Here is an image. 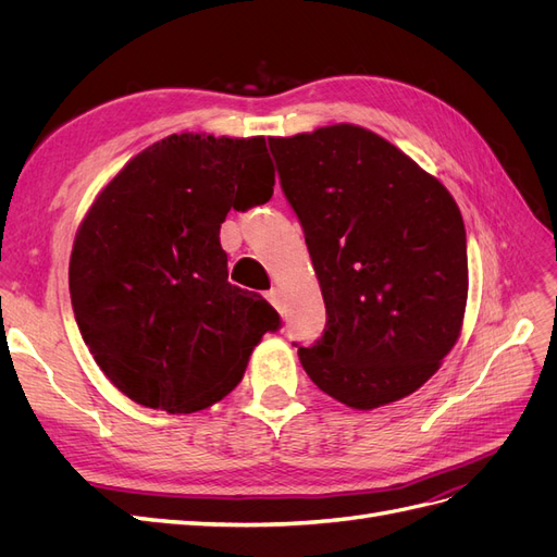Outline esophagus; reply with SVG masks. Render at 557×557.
Here are the masks:
<instances>
[{"label":"esophagus","instance_id":"obj_1","mask_svg":"<svg viewBox=\"0 0 557 557\" xmlns=\"http://www.w3.org/2000/svg\"><path fill=\"white\" fill-rule=\"evenodd\" d=\"M267 299L272 301V305L276 307V309H281V293H278V288H272L267 293Z\"/></svg>","mask_w":557,"mask_h":557}]
</instances>
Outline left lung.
Returning a JSON list of instances; mask_svg holds the SVG:
<instances>
[{"mask_svg":"<svg viewBox=\"0 0 557 557\" xmlns=\"http://www.w3.org/2000/svg\"><path fill=\"white\" fill-rule=\"evenodd\" d=\"M325 299L320 339L297 356L320 391L369 411L416 393L462 330L467 234L453 195L360 125L272 137Z\"/></svg>","mask_w":557,"mask_h":557,"instance_id":"1","label":"left lung"}]
</instances>
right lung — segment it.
<instances>
[{"instance_id":"1","label":"right lung","mask_w":557,"mask_h":557,"mask_svg":"<svg viewBox=\"0 0 557 557\" xmlns=\"http://www.w3.org/2000/svg\"><path fill=\"white\" fill-rule=\"evenodd\" d=\"M274 195L264 137L183 132L134 156L92 201L70 260L72 307L104 376L132 401L193 413L242 381L281 325L227 283L221 223Z\"/></svg>"}]
</instances>
